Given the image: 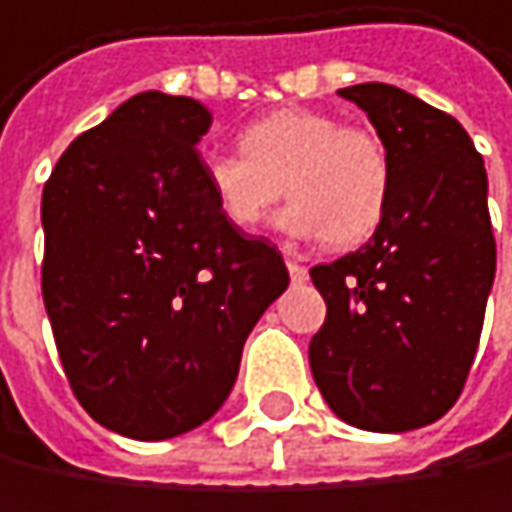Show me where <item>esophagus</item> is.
I'll return each mask as SVG.
<instances>
[{"label": "esophagus", "instance_id": "esophagus-1", "mask_svg": "<svg viewBox=\"0 0 512 512\" xmlns=\"http://www.w3.org/2000/svg\"><path fill=\"white\" fill-rule=\"evenodd\" d=\"M286 268H289V277H292L295 283L307 280V268H304L301 262H295V259H286Z\"/></svg>", "mask_w": 512, "mask_h": 512}]
</instances>
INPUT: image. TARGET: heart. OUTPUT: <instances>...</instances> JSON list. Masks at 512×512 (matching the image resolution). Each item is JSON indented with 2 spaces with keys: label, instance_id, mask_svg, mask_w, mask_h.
Here are the masks:
<instances>
[{
  "label": "heart",
  "instance_id": "b5f03b06",
  "mask_svg": "<svg viewBox=\"0 0 512 512\" xmlns=\"http://www.w3.org/2000/svg\"><path fill=\"white\" fill-rule=\"evenodd\" d=\"M241 154H211L205 187L220 217L253 232L283 193L292 199L277 226L295 238L352 247L382 223L393 169L384 142L319 110H274L238 133Z\"/></svg>",
  "mask_w": 512,
  "mask_h": 512
}]
</instances>
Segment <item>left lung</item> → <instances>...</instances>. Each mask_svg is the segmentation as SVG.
<instances>
[{"label":"left lung","mask_w":512,"mask_h":512,"mask_svg":"<svg viewBox=\"0 0 512 512\" xmlns=\"http://www.w3.org/2000/svg\"><path fill=\"white\" fill-rule=\"evenodd\" d=\"M390 154L393 187L373 238L310 271L328 304L310 370L337 417L408 432L462 393L495 280L483 157L465 128L387 86L340 89Z\"/></svg>","instance_id":"8db88e82"}]
</instances>
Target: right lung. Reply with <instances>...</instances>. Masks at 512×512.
<instances>
[{
  "label": "right lung",
  "instance_id": "1",
  "mask_svg": "<svg viewBox=\"0 0 512 512\" xmlns=\"http://www.w3.org/2000/svg\"><path fill=\"white\" fill-rule=\"evenodd\" d=\"M211 113L142 92L77 136L41 196V292L80 405L136 441L205 423L244 340L286 292L265 238L232 229L202 178Z\"/></svg>",
  "mask_w": 512,
  "mask_h": 512
}]
</instances>
